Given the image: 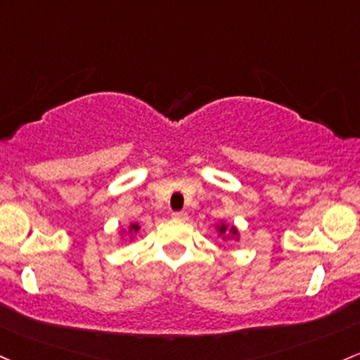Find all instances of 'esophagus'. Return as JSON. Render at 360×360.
I'll return each instance as SVG.
<instances>
[{"label":"esophagus","mask_w":360,"mask_h":360,"mask_svg":"<svg viewBox=\"0 0 360 360\" xmlns=\"http://www.w3.org/2000/svg\"><path fill=\"white\" fill-rule=\"evenodd\" d=\"M172 219H176V220H186V219H188V213H186V212H174V213H172Z\"/></svg>","instance_id":"esophagus-1"}]
</instances>
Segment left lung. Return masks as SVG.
<instances>
[{"label": "left lung", "mask_w": 360, "mask_h": 360, "mask_svg": "<svg viewBox=\"0 0 360 360\" xmlns=\"http://www.w3.org/2000/svg\"><path fill=\"white\" fill-rule=\"evenodd\" d=\"M225 231V225H222V227H220V232H224ZM232 232H234V234H236V232H238V231H236V229H234V231H232Z\"/></svg>", "instance_id": "obj_1"}]
</instances>
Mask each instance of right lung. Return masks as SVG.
<instances>
[{"mask_svg":"<svg viewBox=\"0 0 360 360\" xmlns=\"http://www.w3.org/2000/svg\"><path fill=\"white\" fill-rule=\"evenodd\" d=\"M138 229H140V227H138V225H136V224H135V225H131V231H135V232H136V231H138Z\"/></svg>","mask_w":360,"mask_h":360,"instance_id":"1","label":"right lung"}]
</instances>
